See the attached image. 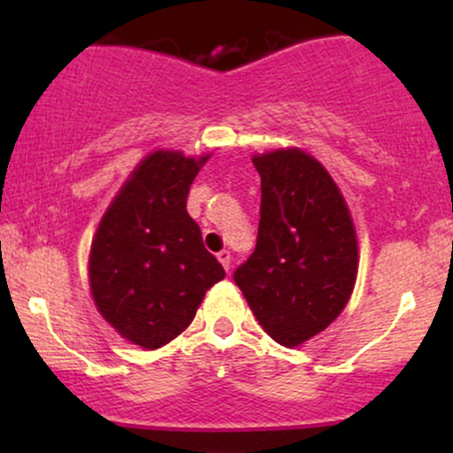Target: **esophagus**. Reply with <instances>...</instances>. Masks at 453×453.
Segmentation results:
<instances>
[{
	"mask_svg": "<svg viewBox=\"0 0 453 453\" xmlns=\"http://www.w3.org/2000/svg\"><path fill=\"white\" fill-rule=\"evenodd\" d=\"M217 259H219L221 266L226 268V273H230V268H232V253H230V251H226V249H223V251L217 253Z\"/></svg>",
	"mask_w": 453,
	"mask_h": 453,
	"instance_id": "obj_1",
	"label": "esophagus"
}]
</instances>
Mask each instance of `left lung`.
I'll return each instance as SVG.
<instances>
[{"label":"left lung","mask_w":453,"mask_h":453,"mask_svg":"<svg viewBox=\"0 0 453 453\" xmlns=\"http://www.w3.org/2000/svg\"><path fill=\"white\" fill-rule=\"evenodd\" d=\"M253 165L262 176L257 244L234 280L259 326L279 345L298 347L349 303L356 227L339 185L306 150H268Z\"/></svg>","instance_id":"1"}]
</instances>
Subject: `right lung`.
Returning <instances> with one entry per match:
<instances>
[{"label":"right lung","instance_id":"add662e5","mask_svg":"<svg viewBox=\"0 0 453 453\" xmlns=\"http://www.w3.org/2000/svg\"><path fill=\"white\" fill-rule=\"evenodd\" d=\"M211 155L153 150L114 196L91 242L93 303L123 339L159 349L194 321L226 270L187 212L189 185Z\"/></svg>","mask_w":453,"mask_h":453}]
</instances>
